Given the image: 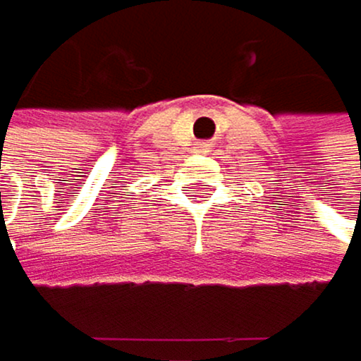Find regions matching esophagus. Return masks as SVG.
<instances>
[{"label": "esophagus", "instance_id": "1", "mask_svg": "<svg viewBox=\"0 0 361 361\" xmlns=\"http://www.w3.org/2000/svg\"><path fill=\"white\" fill-rule=\"evenodd\" d=\"M200 148H202V150H209V148H211V143H200Z\"/></svg>", "mask_w": 361, "mask_h": 361}]
</instances>
